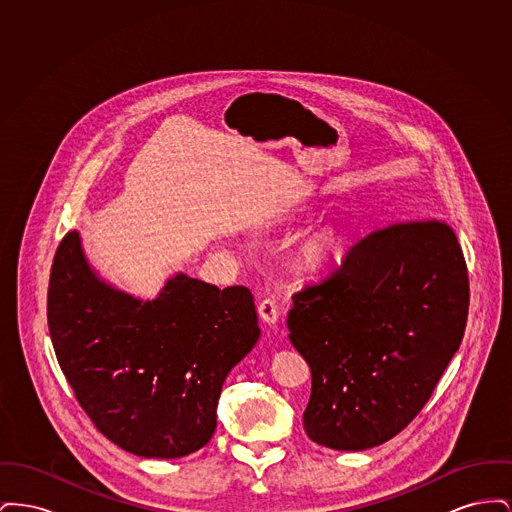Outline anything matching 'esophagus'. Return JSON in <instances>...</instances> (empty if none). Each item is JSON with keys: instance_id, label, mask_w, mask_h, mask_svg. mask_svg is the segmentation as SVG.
<instances>
[{"instance_id": "1", "label": "esophagus", "mask_w": 512, "mask_h": 512, "mask_svg": "<svg viewBox=\"0 0 512 512\" xmlns=\"http://www.w3.org/2000/svg\"><path fill=\"white\" fill-rule=\"evenodd\" d=\"M259 315H261L265 324L274 326L278 322V318H280V307H278V303L274 299H263L259 303Z\"/></svg>"}]
</instances>
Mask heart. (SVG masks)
<instances>
[{
    "mask_svg": "<svg viewBox=\"0 0 512 512\" xmlns=\"http://www.w3.org/2000/svg\"><path fill=\"white\" fill-rule=\"evenodd\" d=\"M343 240V228L340 222H328L315 230L307 232L297 245L293 259L297 267L307 272H315L330 263V259L336 255L338 247Z\"/></svg>",
    "mask_w": 512,
    "mask_h": 512,
    "instance_id": "b5f03b06",
    "label": "heart"
}]
</instances>
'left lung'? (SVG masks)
Listing matches in <instances>:
<instances>
[{"mask_svg": "<svg viewBox=\"0 0 512 512\" xmlns=\"http://www.w3.org/2000/svg\"><path fill=\"white\" fill-rule=\"evenodd\" d=\"M468 299L463 249L434 219L370 232L334 272L293 293L290 341L313 378L307 436L336 451L397 436L457 353Z\"/></svg>", "mask_w": 512, "mask_h": 512, "instance_id": "left-lung-1", "label": "left lung"}]
</instances>
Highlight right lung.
I'll return each instance as SVG.
<instances>
[{
  "label": "right lung",
  "mask_w": 512,
  "mask_h": 512,
  "mask_svg": "<svg viewBox=\"0 0 512 512\" xmlns=\"http://www.w3.org/2000/svg\"><path fill=\"white\" fill-rule=\"evenodd\" d=\"M48 326L80 407L105 438L147 459L207 445L222 384L261 336L244 286L178 272L144 301L99 278L76 230L51 265Z\"/></svg>",
  "instance_id": "obj_1"
}]
</instances>
